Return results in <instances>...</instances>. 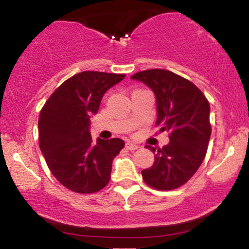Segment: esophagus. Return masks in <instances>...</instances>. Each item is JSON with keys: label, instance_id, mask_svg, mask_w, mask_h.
<instances>
[{"label": "esophagus", "instance_id": "1", "mask_svg": "<svg viewBox=\"0 0 249 249\" xmlns=\"http://www.w3.org/2000/svg\"><path fill=\"white\" fill-rule=\"evenodd\" d=\"M125 147H126L127 150H130V151H134V150H137V148H139L138 145L133 144V142H130L125 144Z\"/></svg>", "mask_w": 249, "mask_h": 249}]
</instances>
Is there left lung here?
<instances>
[{
  "mask_svg": "<svg viewBox=\"0 0 249 249\" xmlns=\"http://www.w3.org/2000/svg\"><path fill=\"white\" fill-rule=\"evenodd\" d=\"M153 91L157 126L170 132V142L161 148L146 145L154 162L142 171L148 186L160 191L178 188L200 167L211 137L210 104L192 82L168 70L151 69L131 77Z\"/></svg>",
  "mask_w": 249,
  "mask_h": 249,
  "instance_id": "obj_1",
  "label": "left lung"
}]
</instances>
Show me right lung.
Masks as SVG:
<instances>
[{"label":"right lung","mask_w":249,"mask_h":249,"mask_svg":"<svg viewBox=\"0 0 249 249\" xmlns=\"http://www.w3.org/2000/svg\"><path fill=\"white\" fill-rule=\"evenodd\" d=\"M124 78L79 72L57 88L41 110L39 148L53 177L72 192L95 193L110 181L112 161L125 142L119 138L93 142L90 118L98 112L104 93Z\"/></svg>","instance_id":"1"}]
</instances>
